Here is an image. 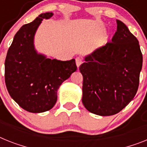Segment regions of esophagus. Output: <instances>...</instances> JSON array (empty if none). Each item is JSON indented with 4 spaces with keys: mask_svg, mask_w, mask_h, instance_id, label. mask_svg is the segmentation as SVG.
Segmentation results:
<instances>
[{
    "mask_svg": "<svg viewBox=\"0 0 147 147\" xmlns=\"http://www.w3.org/2000/svg\"><path fill=\"white\" fill-rule=\"evenodd\" d=\"M76 66H77V67L78 68L80 66V65L82 63V59H81V57H76Z\"/></svg>",
    "mask_w": 147,
    "mask_h": 147,
    "instance_id": "esophagus-1",
    "label": "esophagus"
}]
</instances>
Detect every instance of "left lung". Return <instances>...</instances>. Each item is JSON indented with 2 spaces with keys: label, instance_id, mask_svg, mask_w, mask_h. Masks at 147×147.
<instances>
[{
  "label": "left lung",
  "instance_id": "8db88e82",
  "mask_svg": "<svg viewBox=\"0 0 147 147\" xmlns=\"http://www.w3.org/2000/svg\"><path fill=\"white\" fill-rule=\"evenodd\" d=\"M111 42L85 57L82 102L96 115L119 113L136 95L143 56L139 42L121 21Z\"/></svg>",
  "mask_w": 147,
  "mask_h": 147
}]
</instances>
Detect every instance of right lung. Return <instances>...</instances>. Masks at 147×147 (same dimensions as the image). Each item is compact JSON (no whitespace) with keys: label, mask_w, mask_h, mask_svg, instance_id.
I'll use <instances>...</instances> for the list:
<instances>
[{"label":"right lung","mask_w":147,"mask_h":147,"mask_svg":"<svg viewBox=\"0 0 147 147\" xmlns=\"http://www.w3.org/2000/svg\"><path fill=\"white\" fill-rule=\"evenodd\" d=\"M52 13H42L24 24L15 35L5 60V83L7 90L21 108L31 113H42L55 106L57 90L76 71L75 59L61 61L47 58L36 52L35 33L43 18Z\"/></svg>","instance_id":"add662e5"}]
</instances>
